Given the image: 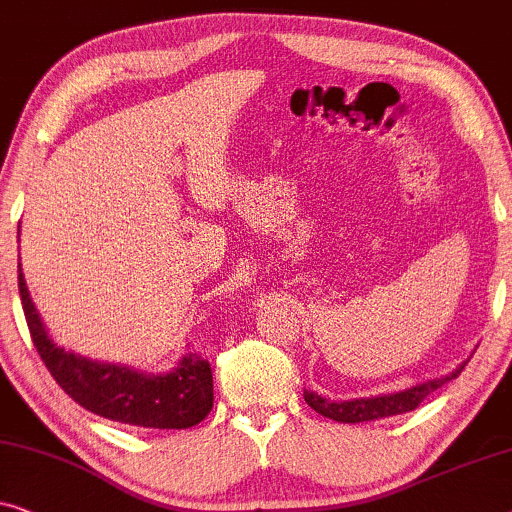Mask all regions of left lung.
<instances>
[{
	"mask_svg": "<svg viewBox=\"0 0 512 512\" xmlns=\"http://www.w3.org/2000/svg\"><path fill=\"white\" fill-rule=\"evenodd\" d=\"M466 364V362H464ZM464 364L459 366L455 373L445 376L441 380H429V383L415 385L410 390H403L397 394H385V397H371V399H355V401H327L320 394L304 390V399L308 406H311L315 413L329 417V420L336 422H371L380 420V417L390 415H401L415 410L420 403L429 397L431 392L438 390V387L448 383V380L457 378L459 373L464 371Z\"/></svg>",
	"mask_w": 512,
	"mask_h": 512,
	"instance_id": "left-lung-1",
	"label": "left lung"
}]
</instances>
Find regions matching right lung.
Here are the masks:
<instances>
[{
  "label": "right lung",
  "mask_w": 512,
  "mask_h": 512,
  "mask_svg": "<svg viewBox=\"0 0 512 512\" xmlns=\"http://www.w3.org/2000/svg\"><path fill=\"white\" fill-rule=\"evenodd\" d=\"M18 290L37 352L57 385L90 413L143 429H190L213 408V373L197 352L167 376H146L129 366L90 362L50 341L18 264Z\"/></svg>",
  "instance_id": "right-lung-1"
}]
</instances>
